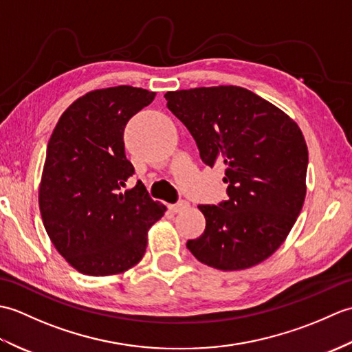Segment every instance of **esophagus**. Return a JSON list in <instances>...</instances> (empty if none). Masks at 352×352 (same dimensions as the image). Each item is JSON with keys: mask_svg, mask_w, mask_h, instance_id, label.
I'll return each instance as SVG.
<instances>
[{"mask_svg": "<svg viewBox=\"0 0 352 352\" xmlns=\"http://www.w3.org/2000/svg\"><path fill=\"white\" fill-rule=\"evenodd\" d=\"M188 207H189V203H188V201L182 199V201H178L177 204H170V206H169V210H170V212H174V213H177V212L186 210V208H188Z\"/></svg>", "mask_w": 352, "mask_h": 352, "instance_id": "1", "label": "esophagus"}]
</instances>
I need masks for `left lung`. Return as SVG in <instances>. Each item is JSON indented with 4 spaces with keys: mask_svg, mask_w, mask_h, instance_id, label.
Returning <instances> with one entry per match:
<instances>
[{
    "mask_svg": "<svg viewBox=\"0 0 352 352\" xmlns=\"http://www.w3.org/2000/svg\"><path fill=\"white\" fill-rule=\"evenodd\" d=\"M208 166L226 164L227 201L198 208L206 230L188 241L201 263L239 271L284 242L305 198L309 151L295 121L248 89L197 87L164 95Z\"/></svg>",
    "mask_w": 352,
    "mask_h": 352,
    "instance_id": "8db88e82",
    "label": "left lung"
}]
</instances>
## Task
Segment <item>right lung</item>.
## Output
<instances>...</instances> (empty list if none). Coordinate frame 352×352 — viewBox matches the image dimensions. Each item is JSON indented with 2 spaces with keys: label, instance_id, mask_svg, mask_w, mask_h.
Wrapping results in <instances>:
<instances>
[{
  "label": "right lung",
  "instance_id": "right-lung-1",
  "mask_svg": "<svg viewBox=\"0 0 352 352\" xmlns=\"http://www.w3.org/2000/svg\"><path fill=\"white\" fill-rule=\"evenodd\" d=\"M155 94L131 86L89 92L58 119L47 148L39 189L45 230L78 272H124L144 257L146 231L166 212L138 182L124 130Z\"/></svg>",
  "mask_w": 352,
  "mask_h": 352
}]
</instances>
